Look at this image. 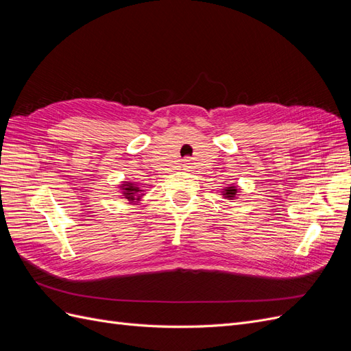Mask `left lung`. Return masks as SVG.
Wrapping results in <instances>:
<instances>
[{
	"label": "left lung",
	"mask_w": 351,
	"mask_h": 351,
	"mask_svg": "<svg viewBox=\"0 0 351 351\" xmlns=\"http://www.w3.org/2000/svg\"><path fill=\"white\" fill-rule=\"evenodd\" d=\"M222 190H224V192H222V196L230 199V200L234 199L237 196V193H239V189L236 186H228V187L222 189Z\"/></svg>",
	"instance_id": "obj_1"
}]
</instances>
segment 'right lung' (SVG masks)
<instances>
[{"mask_svg":"<svg viewBox=\"0 0 351 351\" xmlns=\"http://www.w3.org/2000/svg\"><path fill=\"white\" fill-rule=\"evenodd\" d=\"M121 190H123V196L130 202V204L133 205H137L142 199V192L143 190H141V187H137V184L134 183H124L120 186Z\"/></svg>","mask_w":351,"mask_h":351,"instance_id":"1","label":"right lung"}]
</instances>
